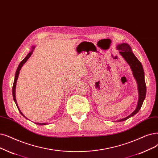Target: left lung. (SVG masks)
<instances>
[{
  "label": "left lung",
  "instance_id": "1",
  "mask_svg": "<svg viewBox=\"0 0 158 158\" xmlns=\"http://www.w3.org/2000/svg\"><path fill=\"white\" fill-rule=\"evenodd\" d=\"M117 50H119L121 56L127 61V63L128 64L130 68H131L133 76L137 82L139 94L138 102L135 110L127 117L117 121L118 122H121L132 117V116L135 115L139 111L143 105V102L146 97L147 88L145 81V73H144L143 66L140 61L137 59L132 52L131 47L127 43H121L117 46Z\"/></svg>",
  "mask_w": 158,
  "mask_h": 158
}]
</instances>
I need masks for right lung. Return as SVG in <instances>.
I'll return each mask as SVG.
<instances>
[{
	"mask_svg": "<svg viewBox=\"0 0 158 158\" xmlns=\"http://www.w3.org/2000/svg\"><path fill=\"white\" fill-rule=\"evenodd\" d=\"M34 49H35V46H33L31 47V51L28 53V55L26 56V57L21 61V62L20 63L17 69V71H16V73H15V79H14V82H13V88H12V93H13V100H14L15 104L17 105V107L18 108V110H19L20 113L22 115H23L24 118H26L25 116L23 115V114L21 112V111H20V110L19 109V106H18V105H17V100H16V98H15V89H16V85H17V79H18V77H19V73H20V69H21V68L23 67V66L24 65V64L26 62L27 60H28V59L30 57V56H31V54L34 50ZM27 119V118H26ZM35 124L37 125H47L48 123H35Z\"/></svg>",
	"mask_w": 158,
	"mask_h": 158,
	"instance_id": "add662e5",
	"label": "right lung"
}]
</instances>
